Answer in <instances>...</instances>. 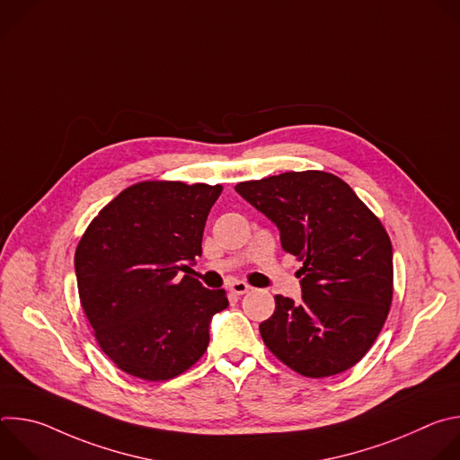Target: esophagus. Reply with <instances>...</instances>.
<instances>
[{"label":"esophagus","mask_w":460,"mask_h":460,"mask_svg":"<svg viewBox=\"0 0 460 460\" xmlns=\"http://www.w3.org/2000/svg\"><path fill=\"white\" fill-rule=\"evenodd\" d=\"M249 289H251V286L242 282V280H234V282L229 284V291L234 293V295H245Z\"/></svg>","instance_id":"1"}]
</instances>
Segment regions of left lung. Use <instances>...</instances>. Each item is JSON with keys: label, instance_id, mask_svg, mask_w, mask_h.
I'll return each instance as SVG.
<instances>
[{"label": "left lung", "instance_id": "8db88e82", "mask_svg": "<svg viewBox=\"0 0 460 460\" xmlns=\"http://www.w3.org/2000/svg\"><path fill=\"white\" fill-rule=\"evenodd\" d=\"M234 189L280 229L284 251L302 261V302L275 296V313L260 323L264 344L304 376L353 367L376 341L393 298L384 226L332 172L291 171Z\"/></svg>", "mask_w": 460, "mask_h": 460}]
</instances>
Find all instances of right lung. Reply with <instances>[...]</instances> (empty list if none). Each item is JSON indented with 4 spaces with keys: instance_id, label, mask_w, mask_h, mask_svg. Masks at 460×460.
<instances>
[{
    "instance_id": "add662e5",
    "label": "right lung",
    "mask_w": 460,
    "mask_h": 460,
    "mask_svg": "<svg viewBox=\"0 0 460 460\" xmlns=\"http://www.w3.org/2000/svg\"><path fill=\"white\" fill-rule=\"evenodd\" d=\"M222 185L140 181L89 224L75 252L82 307L102 351L127 375L174 378L209 346L213 314L229 305L178 273L202 254L208 215Z\"/></svg>"
}]
</instances>
